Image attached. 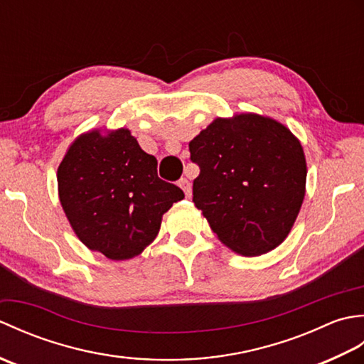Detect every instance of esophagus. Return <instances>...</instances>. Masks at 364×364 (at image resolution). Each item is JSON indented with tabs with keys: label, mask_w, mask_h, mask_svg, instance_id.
I'll use <instances>...</instances> for the list:
<instances>
[{
	"label": "esophagus",
	"mask_w": 364,
	"mask_h": 364,
	"mask_svg": "<svg viewBox=\"0 0 364 364\" xmlns=\"http://www.w3.org/2000/svg\"><path fill=\"white\" fill-rule=\"evenodd\" d=\"M178 186L183 189L184 196H186L188 198L192 196V186H191V181L188 180V178H181V180L178 181Z\"/></svg>",
	"instance_id": "obj_1"
}]
</instances>
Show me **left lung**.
<instances>
[{"label": "left lung", "mask_w": 364, "mask_h": 364, "mask_svg": "<svg viewBox=\"0 0 364 364\" xmlns=\"http://www.w3.org/2000/svg\"><path fill=\"white\" fill-rule=\"evenodd\" d=\"M189 151L194 205L223 245L258 257L288 237L306 191L304 146L288 127L255 112L218 117Z\"/></svg>", "instance_id": "1"}]
</instances>
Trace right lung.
I'll return each instance as SVG.
<instances>
[{"mask_svg":"<svg viewBox=\"0 0 364 364\" xmlns=\"http://www.w3.org/2000/svg\"><path fill=\"white\" fill-rule=\"evenodd\" d=\"M156 167L128 128H95L70 144L58 167L59 202L89 250L123 261L154 241L162 215L184 198Z\"/></svg>","mask_w":364,"mask_h":364,"instance_id":"add662e5","label":"right lung"}]
</instances>
